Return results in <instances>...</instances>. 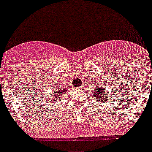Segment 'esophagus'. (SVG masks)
<instances>
[{"label": "esophagus", "instance_id": "obj_1", "mask_svg": "<svg viewBox=\"0 0 152 152\" xmlns=\"http://www.w3.org/2000/svg\"><path fill=\"white\" fill-rule=\"evenodd\" d=\"M82 88H83V86H81V87H79V88H79V89H82Z\"/></svg>", "mask_w": 152, "mask_h": 152}]
</instances>
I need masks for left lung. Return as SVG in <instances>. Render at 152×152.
Masks as SVG:
<instances>
[{"label": "left lung", "mask_w": 152, "mask_h": 152, "mask_svg": "<svg viewBox=\"0 0 152 152\" xmlns=\"http://www.w3.org/2000/svg\"><path fill=\"white\" fill-rule=\"evenodd\" d=\"M95 87L92 90V93L93 96H94V99L97 100L99 104H104L107 100H110L111 96H108L107 93L106 87H104V86L102 83L97 82L95 84ZM109 103V102H107Z\"/></svg>", "instance_id": "obj_1"}]
</instances>
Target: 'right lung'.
<instances>
[{"mask_svg":"<svg viewBox=\"0 0 152 152\" xmlns=\"http://www.w3.org/2000/svg\"><path fill=\"white\" fill-rule=\"evenodd\" d=\"M66 92H67V88L60 87V85H55L53 86V93H51L45 99H48L49 102H58Z\"/></svg>","mask_w":152,"mask_h":152,"instance_id":"obj_1","label":"right lung"}]
</instances>
